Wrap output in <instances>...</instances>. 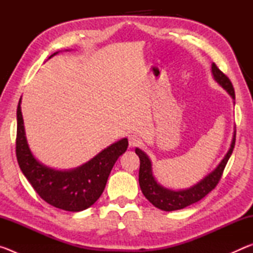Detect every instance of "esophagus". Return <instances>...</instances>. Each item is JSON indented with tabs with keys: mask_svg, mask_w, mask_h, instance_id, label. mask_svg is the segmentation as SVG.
<instances>
[{
	"mask_svg": "<svg viewBox=\"0 0 253 253\" xmlns=\"http://www.w3.org/2000/svg\"><path fill=\"white\" fill-rule=\"evenodd\" d=\"M128 142H129L130 147H136V146H138L139 144H142V139L139 138L138 135L130 134V135H128Z\"/></svg>",
	"mask_w": 253,
	"mask_h": 253,
	"instance_id": "1",
	"label": "esophagus"
}]
</instances>
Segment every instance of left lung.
Listing matches in <instances>:
<instances>
[{
    "mask_svg": "<svg viewBox=\"0 0 253 253\" xmlns=\"http://www.w3.org/2000/svg\"><path fill=\"white\" fill-rule=\"evenodd\" d=\"M212 75L214 80L219 84L222 88H224L226 92L232 97V99H235V93L232 83L222 72L219 68L216 67L215 63H212ZM235 145V130L233 132V138L231 142L230 148L228 153L225 154L223 160L217 165V168L213 172L207 175L203 179L191 186L186 190L181 191H173L169 190L161 184H158L157 181L153 175L152 169V162L148 156L145 154L142 149L136 148L135 152L139 157L140 165H139V186L142 190L143 194L145 195L149 202L157 209H161L163 211H175V210H181L188 207V205L199 202L202 200L205 195H208L214 187L217 185L220 178L223 173L224 168L228 163L231 154L233 152Z\"/></svg>",
    "mask_w": 253,
    "mask_h": 253,
    "instance_id": "8db88e82",
    "label": "left lung"
}]
</instances>
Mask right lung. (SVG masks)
<instances>
[{
	"instance_id": "add662e5",
	"label": "right lung",
	"mask_w": 253,
	"mask_h": 253,
	"mask_svg": "<svg viewBox=\"0 0 253 253\" xmlns=\"http://www.w3.org/2000/svg\"><path fill=\"white\" fill-rule=\"evenodd\" d=\"M20 105L21 99L16 110V160L24 176L40 198L54 208L79 212L91 207L104 192L114 164L126 152L127 138L111 144L77 169L69 170L50 169L41 164L30 151Z\"/></svg>"
}]
</instances>
